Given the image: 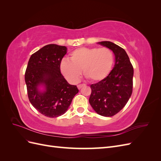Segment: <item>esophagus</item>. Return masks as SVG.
<instances>
[{"mask_svg": "<svg viewBox=\"0 0 161 161\" xmlns=\"http://www.w3.org/2000/svg\"><path fill=\"white\" fill-rule=\"evenodd\" d=\"M85 86V84H80V85H77V87H78V89H80L82 86Z\"/></svg>", "mask_w": 161, "mask_h": 161, "instance_id": "esophagus-1", "label": "esophagus"}]
</instances>
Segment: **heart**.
Masks as SVG:
<instances>
[{"label":"heart","mask_w":161,"mask_h":161,"mask_svg":"<svg viewBox=\"0 0 161 161\" xmlns=\"http://www.w3.org/2000/svg\"><path fill=\"white\" fill-rule=\"evenodd\" d=\"M70 61L63 60L60 72L72 82L79 81L82 69L84 76L91 82L105 79L111 72L114 64V54L108 47H80L72 51Z\"/></svg>","instance_id":"heart-1"}]
</instances>
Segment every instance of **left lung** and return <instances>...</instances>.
<instances>
[{"label": "left lung", "mask_w": 161, "mask_h": 161, "mask_svg": "<svg viewBox=\"0 0 161 161\" xmlns=\"http://www.w3.org/2000/svg\"><path fill=\"white\" fill-rule=\"evenodd\" d=\"M99 43L113 51L115 62L105 79L91 85L89 101L97 114L111 117L124 108L132 93L134 69L122 47L108 41Z\"/></svg>", "instance_id": "8db88e82"}]
</instances>
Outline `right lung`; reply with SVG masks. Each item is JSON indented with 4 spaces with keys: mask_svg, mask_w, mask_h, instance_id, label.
<instances>
[{
    "mask_svg": "<svg viewBox=\"0 0 161 161\" xmlns=\"http://www.w3.org/2000/svg\"><path fill=\"white\" fill-rule=\"evenodd\" d=\"M66 50L65 46L46 45L31 56L26 69L25 80L29 100L40 114L49 118L66 113L79 92L76 85L68 83L60 70ZM40 84L45 85L44 92L38 90Z\"/></svg>",
    "mask_w": 161,
    "mask_h": 161,
    "instance_id": "add662e5",
    "label": "right lung"
}]
</instances>
